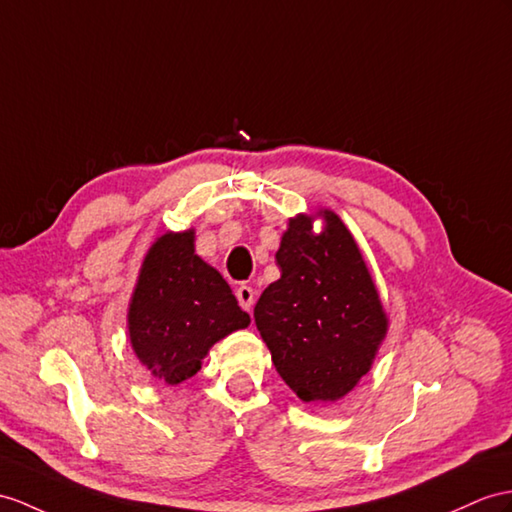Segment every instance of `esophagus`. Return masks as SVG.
I'll return each mask as SVG.
<instances>
[{
    "instance_id": "1",
    "label": "esophagus",
    "mask_w": 512,
    "mask_h": 512,
    "mask_svg": "<svg viewBox=\"0 0 512 512\" xmlns=\"http://www.w3.org/2000/svg\"><path fill=\"white\" fill-rule=\"evenodd\" d=\"M236 299H239V306H241L243 310L252 308V306H254V289H252V286L241 284L239 289H236Z\"/></svg>"
}]
</instances>
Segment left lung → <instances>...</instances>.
I'll list each match as a JSON object with an SVG mask.
<instances>
[{
    "mask_svg": "<svg viewBox=\"0 0 512 512\" xmlns=\"http://www.w3.org/2000/svg\"><path fill=\"white\" fill-rule=\"evenodd\" d=\"M326 228L291 219L276 254L280 280L254 308L282 380L302 402H334L369 371L386 317L354 236L330 210Z\"/></svg>",
    "mask_w": 512,
    "mask_h": 512,
    "instance_id": "1",
    "label": "left lung"
}]
</instances>
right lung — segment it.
I'll return each instance as SVG.
<instances>
[{"mask_svg": "<svg viewBox=\"0 0 512 512\" xmlns=\"http://www.w3.org/2000/svg\"><path fill=\"white\" fill-rule=\"evenodd\" d=\"M249 326L228 282L193 249V230L152 245L128 313L130 341L154 378L180 384L202 367L210 347Z\"/></svg>", "mask_w": 512, "mask_h": 512, "instance_id": "obj_1", "label": "right lung"}]
</instances>
